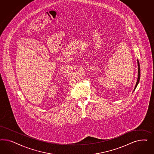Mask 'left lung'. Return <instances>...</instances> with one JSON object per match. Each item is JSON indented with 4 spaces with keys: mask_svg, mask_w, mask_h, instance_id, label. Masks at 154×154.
<instances>
[{
    "mask_svg": "<svg viewBox=\"0 0 154 154\" xmlns=\"http://www.w3.org/2000/svg\"><path fill=\"white\" fill-rule=\"evenodd\" d=\"M137 63H138V79H137V82H136V84H135V88H134V90L133 91H134L135 90V89H136V88H137V85H138V84H139V81H140V63H139V61L138 60H137Z\"/></svg>",
    "mask_w": 154,
    "mask_h": 154,
    "instance_id": "1",
    "label": "left lung"
}]
</instances>
